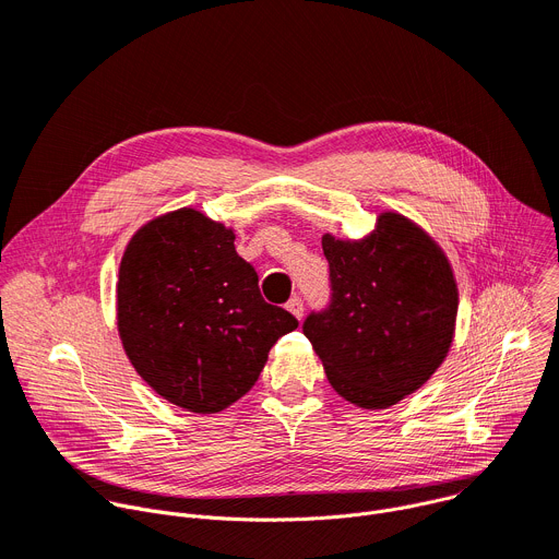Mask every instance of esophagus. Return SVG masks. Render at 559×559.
Segmentation results:
<instances>
[{
	"label": "esophagus",
	"instance_id": "obj_1",
	"mask_svg": "<svg viewBox=\"0 0 559 559\" xmlns=\"http://www.w3.org/2000/svg\"><path fill=\"white\" fill-rule=\"evenodd\" d=\"M286 311H290L297 320H301L304 318V301L299 297H290L286 301Z\"/></svg>",
	"mask_w": 559,
	"mask_h": 559
}]
</instances>
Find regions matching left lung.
Listing matches in <instances>:
<instances>
[{"mask_svg":"<svg viewBox=\"0 0 559 559\" xmlns=\"http://www.w3.org/2000/svg\"><path fill=\"white\" fill-rule=\"evenodd\" d=\"M331 301L304 320L331 386L359 408H389L444 361L457 284L442 248L400 213L364 239L322 237Z\"/></svg>","mask_w":559,"mask_h":559,"instance_id":"obj_1","label":"left lung"}]
</instances>
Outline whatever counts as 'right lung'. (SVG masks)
Returning a JSON list of instances; mask_svg holds the SVG:
<instances>
[{
	"instance_id": "obj_1",
	"label": "right lung",
	"mask_w": 559,
	"mask_h": 559,
	"mask_svg": "<svg viewBox=\"0 0 559 559\" xmlns=\"http://www.w3.org/2000/svg\"><path fill=\"white\" fill-rule=\"evenodd\" d=\"M117 329L157 395L206 415L253 389L271 346L297 320L264 301L230 228L179 209L142 226L123 251Z\"/></svg>"
}]
</instances>
